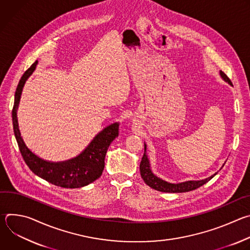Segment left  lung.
<instances>
[{
    "mask_svg": "<svg viewBox=\"0 0 250 250\" xmlns=\"http://www.w3.org/2000/svg\"><path fill=\"white\" fill-rule=\"evenodd\" d=\"M220 75L226 82L232 85L229 78L223 72V71H220ZM146 151V146L145 145V154H144V156H142V159H141V162H140V165H139L141 178L144 179V181L146 182V185H148L152 189L160 191V192H165V193L189 192V191L195 190V189L203 186L204 184L208 182L213 176L217 175V173H215L213 175H211L210 177L206 178V179L200 180V181H187V182L178 183V184L168 183V182L160 179V178H158L157 176H155L152 173V171L150 169V163H149V160H148V157H147Z\"/></svg>",
    "mask_w": 250,
    "mask_h": 250,
    "instance_id": "1",
    "label": "left lung"
}]
</instances>
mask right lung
<instances>
[{
    "label": "right lung",
    "instance_id": "1",
    "mask_svg": "<svg viewBox=\"0 0 250 250\" xmlns=\"http://www.w3.org/2000/svg\"><path fill=\"white\" fill-rule=\"evenodd\" d=\"M38 60L21 76L15 94V103L12 111L15 136L21 156L28 168L45 181L62 188H81L97 180L104 167V156L112 141L119 136V124L115 123L99 132L90 145L78 156L62 162H50L42 159L31 152L25 146L19 129L17 111L23 85L32 74Z\"/></svg>",
    "mask_w": 250,
    "mask_h": 250
}]
</instances>
